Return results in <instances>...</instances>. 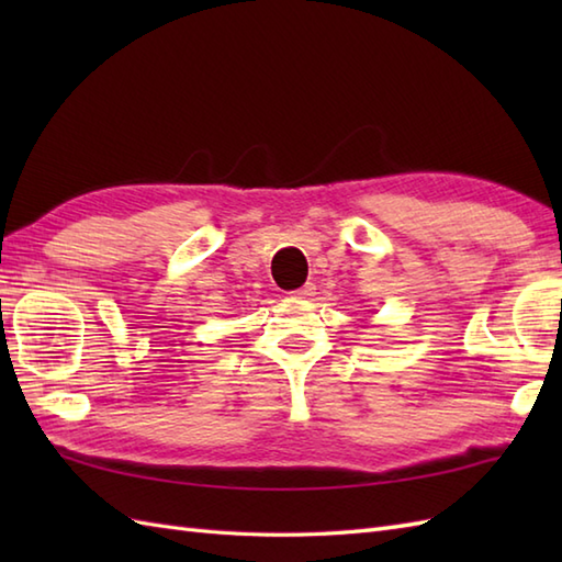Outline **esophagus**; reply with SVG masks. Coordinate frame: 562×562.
<instances>
[{
  "mask_svg": "<svg viewBox=\"0 0 562 562\" xmlns=\"http://www.w3.org/2000/svg\"><path fill=\"white\" fill-rule=\"evenodd\" d=\"M296 300H312V296H316V284H312V282H306L304 288H300L296 292H292Z\"/></svg>",
  "mask_w": 562,
  "mask_h": 562,
  "instance_id": "obj_1",
  "label": "esophagus"
}]
</instances>
